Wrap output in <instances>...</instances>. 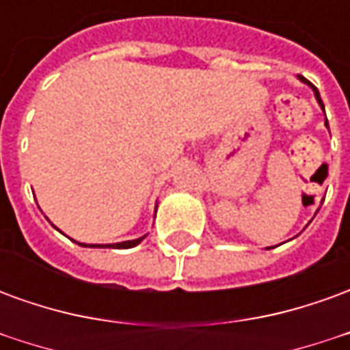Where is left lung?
<instances>
[{
    "mask_svg": "<svg viewBox=\"0 0 350 350\" xmlns=\"http://www.w3.org/2000/svg\"><path fill=\"white\" fill-rule=\"evenodd\" d=\"M298 79H300L301 82H304V84H308V86L311 88V90H313V93H315V99L319 100V105H321V108H323V110H324V103H323V99H321V95H319V90H317V88L313 86V84H311L309 80H306V79H304V77H300V75H298ZM326 127H328V122H326Z\"/></svg>",
    "mask_w": 350,
    "mask_h": 350,
    "instance_id": "left-lung-1",
    "label": "left lung"
}]
</instances>
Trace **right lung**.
<instances>
[{
	"label": "right lung",
	"instance_id": "add662e5",
	"mask_svg": "<svg viewBox=\"0 0 350 350\" xmlns=\"http://www.w3.org/2000/svg\"><path fill=\"white\" fill-rule=\"evenodd\" d=\"M146 236L142 238H137V240H127V242H120V243H79L82 247H116V250H129V247H135L138 243L144 240Z\"/></svg>",
	"mask_w": 350,
	"mask_h": 350
}]
</instances>
